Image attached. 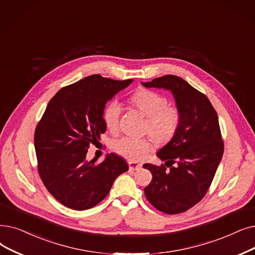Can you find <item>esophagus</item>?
Masks as SVG:
<instances>
[{
  "label": "esophagus",
  "mask_w": 255,
  "mask_h": 255,
  "mask_svg": "<svg viewBox=\"0 0 255 255\" xmlns=\"http://www.w3.org/2000/svg\"><path fill=\"white\" fill-rule=\"evenodd\" d=\"M128 165H129L130 171H138L141 169V164L138 162H135V161H129Z\"/></svg>",
  "instance_id": "esophagus-1"
}]
</instances>
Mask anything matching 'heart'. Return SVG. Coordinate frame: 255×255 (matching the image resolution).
<instances>
[{"instance_id":"1","label":"heart","mask_w":255,"mask_h":255,"mask_svg":"<svg viewBox=\"0 0 255 255\" xmlns=\"http://www.w3.org/2000/svg\"><path fill=\"white\" fill-rule=\"evenodd\" d=\"M131 102L148 119L146 130L155 141L167 143L175 136L180 123V114L176 107L169 106L167 98L153 91L138 90L131 97ZM121 112L122 105L118 101H112L106 105L103 121L109 130L118 129ZM113 148L122 156L138 161L147 156L151 142L147 138L124 136L116 139Z\"/></svg>"}]
</instances>
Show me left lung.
<instances>
[{
	"label": "left lung",
	"instance_id": "obj_1",
	"mask_svg": "<svg viewBox=\"0 0 255 255\" xmlns=\"http://www.w3.org/2000/svg\"><path fill=\"white\" fill-rule=\"evenodd\" d=\"M141 84L171 92L180 114L175 136L156 154L164 164H143L152 174L145 195L162 213H183L204 197L222 159L218 115L205 95L178 76L165 75Z\"/></svg>",
	"mask_w": 255,
	"mask_h": 255
}]
</instances>
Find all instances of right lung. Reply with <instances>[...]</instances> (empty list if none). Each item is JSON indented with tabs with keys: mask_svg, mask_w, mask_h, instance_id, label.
<instances>
[{
	"mask_svg": "<svg viewBox=\"0 0 255 255\" xmlns=\"http://www.w3.org/2000/svg\"><path fill=\"white\" fill-rule=\"evenodd\" d=\"M132 79L118 81L92 75L65 86L48 104L34 134L38 173L47 190L64 206L84 210L100 203L117 177L128 171L116 153L101 163L86 159L92 143L106 131L105 104Z\"/></svg>",
	"mask_w": 255,
	"mask_h": 255,
	"instance_id": "right-lung-1",
	"label": "right lung"
}]
</instances>
